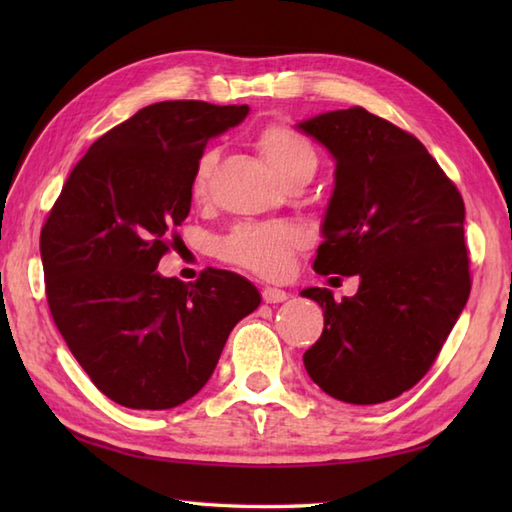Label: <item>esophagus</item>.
<instances>
[{"mask_svg": "<svg viewBox=\"0 0 512 512\" xmlns=\"http://www.w3.org/2000/svg\"><path fill=\"white\" fill-rule=\"evenodd\" d=\"M262 299L266 301V303H281V301H286L288 299V295L281 288H273V286H266V288H262Z\"/></svg>", "mask_w": 512, "mask_h": 512, "instance_id": "obj_1", "label": "esophagus"}]
</instances>
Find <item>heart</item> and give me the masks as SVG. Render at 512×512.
Instances as JSON below:
<instances>
[{
    "mask_svg": "<svg viewBox=\"0 0 512 512\" xmlns=\"http://www.w3.org/2000/svg\"><path fill=\"white\" fill-rule=\"evenodd\" d=\"M259 154L277 176L288 182L299 173H314L317 151L310 140L286 123H268L255 136ZM217 162L215 149H204L193 165L191 195L204 200L209 193V180ZM306 244V235L292 222H244L220 239V257L224 262L253 270L262 277H279L286 273L292 255Z\"/></svg>",
    "mask_w": 512,
    "mask_h": 512,
    "instance_id": "heart-1",
    "label": "heart"
}]
</instances>
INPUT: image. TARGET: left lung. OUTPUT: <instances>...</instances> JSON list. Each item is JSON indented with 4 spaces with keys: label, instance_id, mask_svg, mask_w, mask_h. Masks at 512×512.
<instances>
[{
    "label": "left lung",
    "instance_id": "obj_1",
    "mask_svg": "<svg viewBox=\"0 0 512 512\" xmlns=\"http://www.w3.org/2000/svg\"><path fill=\"white\" fill-rule=\"evenodd\" d=\"M299 127L336 160L314 270L361 277L343 301L328 288L301 292L323 308L303 363L336 400H394L436 363L471 295L464 200L416 136L363 107Z\"/></svg>",
    "mask_w": 512,
    "mask_h": 512
}]
</instances>
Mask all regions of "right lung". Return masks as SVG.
<instances>
[{
  "instance_id": "add662e5",
  "label": "right lung",
  "mask_w": 512,
  "mask_h": 512,
  "mask_svg": "<svg viewBox=\"0 0 512 512\" xmlns=\"http://www.w3.org/2000/svg\"><path fill=\"white\" fill-rule=\"evenodd\" d=\"M248 105L162 101L85 151L41 228L48 308L96 389L129 409L198 394L257 288L206 268L184 284L156 266L191 211V173L209 138Z\"/></svg>"
}]
</instances>
